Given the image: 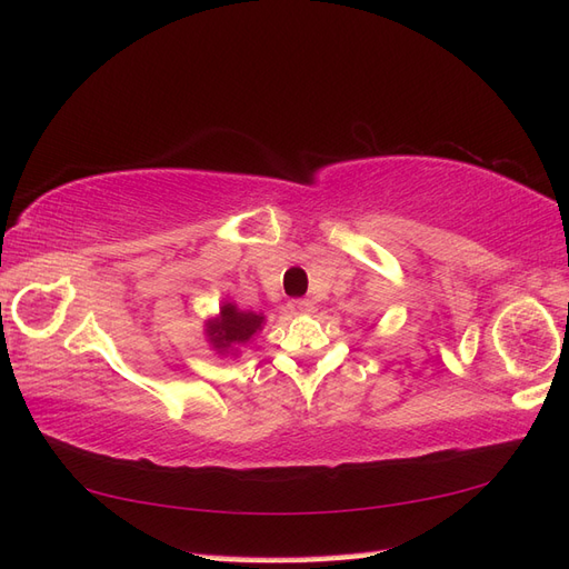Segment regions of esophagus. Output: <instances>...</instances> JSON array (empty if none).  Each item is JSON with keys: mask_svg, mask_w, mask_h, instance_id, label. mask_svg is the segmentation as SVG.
I'll list each match as a JSON object with an SVG mask.
<instances>
[{"mask_svg": "<svg viewBox=\"0 0 569 569\" xmlns=\"http://www.w3.org/2000/svg\"><path fill=\"white\" fill-rule=\"evenodd\" d=\"M288 310L290 312H296V315H300V312H310L312 310V302L308 300V298H293L288 302Z\"/></svg>", "mask_w": 569, "mask_h": 569, "instance_id": "obj_1", "label": "esophagus"}]
</instances>
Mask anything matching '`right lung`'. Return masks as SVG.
Returning <instances> with one entry per match:
<instances>
[{"instance_id":"obj_1","label":"right lung","mask_w":569,"mask_h":569,"mask_svg":"<svg viewBox=\"0 0 569 569\" xmlns=\"http://www.w3.org/2000/svg\"><path fill=\"white\" fill-rule=\"evenodd\" d=\"M263 317L254 312H240L234 306H222L218 320L208 327V337L218 349L230 345H244L261 327Z\"/></svg>"}]
</instances>
